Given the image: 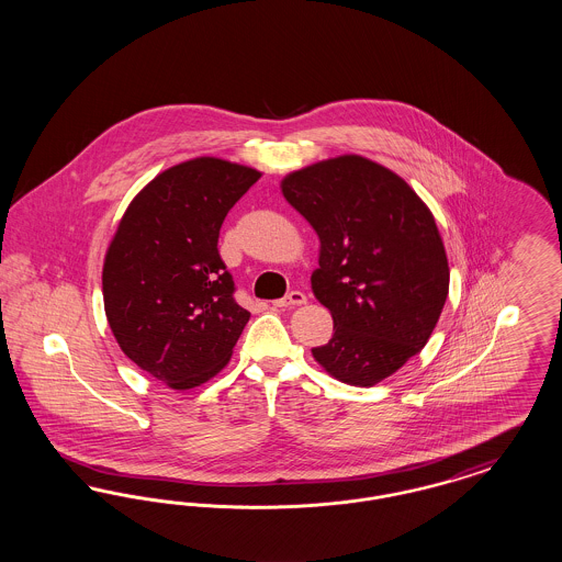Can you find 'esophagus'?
Here are the masks:
<instances>
[{
  "label": "esophagus",
  "instance_id": "1",
  "mask_svg": "<svg viewBox=\"0 0 562 562\" xmlns=\"http://www.w3.org/2000/svg\"><path fill=\"white\" fill-rule=\"evenodd\" d=\"M305 303H307L305 294L301 291H291L284 299L273 301V307H296V305H305Z\"/></svg>",
  "mask_w": 562,
  "mask_h": 562
}]
</instances>
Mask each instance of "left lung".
<instances>
[{
    "mask_svg": "<svg viewBox=\"0 0 562 562\" xmlns=\"http://www.w3.org/2000/svg\"><path fill=\"white\" fill-rule=\"evenodd\" d=\"M282 195L318 234L312 291L335 335L312 349L330 376L358 387L419 353L449 294V261L434 214L376 161L346 154L286 175Z\"/></svg>",
    "mask_w": 562,
    "mask_h": 562,
    "instance_id": "obj_1",
    "label": "left lung"
}]
</instances>
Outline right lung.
I'll list each match as a JSON object with an SVG mask.
<instances>
[{
    "label": "right lung",
    "instance_id": "obj_1",
    "mask_svg": "<svg viewBox=\"0 0 562 562\" xmlns=\"http://www.w3.org/2000/svg\"><path fill=\"white\" fill-rule=\"evenodd\" d=\"M261 172L221 158L166 168L120 218L103 263L111 333L138 369L172 390L221 373L250 318L216 241Z\"/></svg>",
    "mask_w": 562,
    "mask_h": 562
}]
</instances>
